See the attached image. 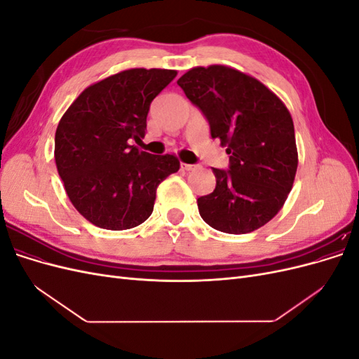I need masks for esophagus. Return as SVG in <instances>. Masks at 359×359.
I'll return each mask as SVG.
<instances>
[{"instance_id": "esophagus-1", "label": "esophagus", "mask_w": 359, "mask_h": 359, "mask_svg": "<svg viewBox=\"0 0 359 359\" xmlns=\"http://www.w3.org/2000/svg\"><path fill=\"white\" fill-rule=\"evenodd\" d=\"M181 168H182L184 170H194V169H198L196 165H187V163H181Z\"/></svg>"}]
</instances>
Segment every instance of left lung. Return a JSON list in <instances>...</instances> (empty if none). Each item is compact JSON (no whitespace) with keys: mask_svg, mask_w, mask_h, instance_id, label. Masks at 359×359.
<instances>
[{"mask_svg":"<svg viewBox=\"0 0 359 359\" xmlns=\"http://www.w3.org/2000/svg\"><path fill=\"white\" fill-rule=\"evenodd\" d=\"M178 85L229 154V168H212L214 191L198 199L201 217L226 233L259 229L281 210L295 180L298 153L287 107L257 79L224 66L191 69Z\"/></svg>","mask_w":359,"mask_h":359,"instance_id":"8db88e82","label":"left lung"}]
</instances>
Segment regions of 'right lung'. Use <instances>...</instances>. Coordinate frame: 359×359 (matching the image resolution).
Wrapping results in <instances>:
<instances>
[{
	"label": "right lung",
	"mask_w": 359,
	"mask_h": 359,
	"mask_svg": "<svg viewBox=\"0 0 359 359\" xmlns=\"http://www.w3.org/2000/svg\"><path fill=\"white\" fill-rule=\"evenodd\" d=\"M175 70L130 69L97 82L62 115L55 163L73 206L109 231L144 223L154 210L158 184L180 169L175 156H153L142 142L151 102Z\"/></svg>",
	"instance_id": "obj_1"
}]
</instances>
